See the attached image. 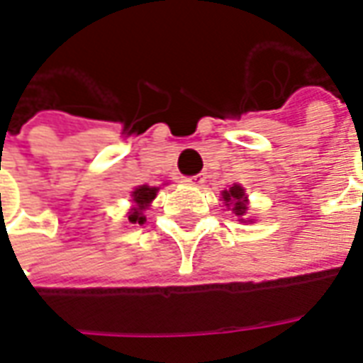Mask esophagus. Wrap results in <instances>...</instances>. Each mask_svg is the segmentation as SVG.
Segmentation results:
<instances>
[{"label":"esophagus","mask_w":363,"mask_h":363,"mask_svg":"<svg viewBox=\"0 0 363 363\" xmlns=\"http://www.w3.org/2000/svg\"><path fill=\"white\" fill-rule=\"evenodd\" d=\"M204 181H206L204 173L194 174V177H186V179H184V182H189V184H192V186H200Z\"/></svg>","instance_id":"34e87169"}]
</instances>
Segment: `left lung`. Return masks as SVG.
Wrapping results in <instances>:
<instances>
[{
    "mask_svg": "<svg viewBox=\"0 0 363 363\" xmlns=\"http://www.w3.org/2000/svg\"><path fill=\"white\" fill-rule=\"evenodd\" d=\"M223 200L228 202V206L231 204L233 208V212L237 213V216H243L245 212H247V204H245V190L239 186V184H233L231 189L225 190L223 192Z\"/></svg>",
    "mask_w": 363,
    "mask_h": 363,
    "instance_id": "8db88e82",
    "label": "left lung"
}]
</instances>
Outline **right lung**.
Listing matches in <instances>:
<instances>
[{"instance_id": "right-lung-1", "label": "right lung", "mask_w": 363, "mask_h": 363, "mask_svg": "<svg viewBox=\"0 0 363 363\" xmlns=\"http://www.w3.org/2000/svg\"><path fill=\"white\" fill-rule=\"evenodd\" d=\"M155 194H157V189H151V186H147V184L138 186V189L132 192L135 208L130 212V216H128V221H130V223H143V221H145L142 212L147 208V206H150V202L155 198Z\"/></svg>"}]
</instances>
